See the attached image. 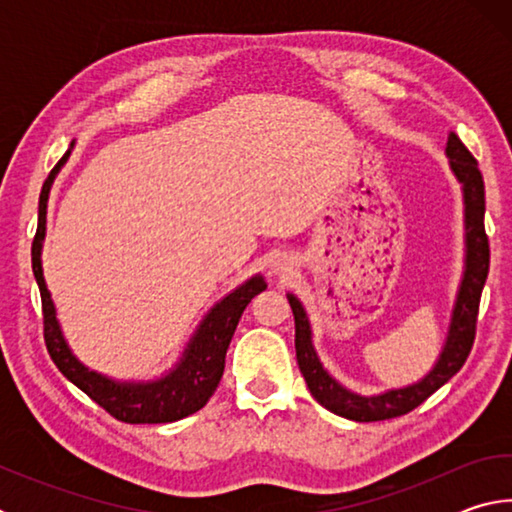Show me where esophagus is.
<instances>
[{
    "label": "esophagus",
    "mask_w": 512,
    "mask_h": 512,
    "mask_svg": "<svg viewBox=\"0 0 512 512\" xmlns=\"http://www.w3.org/2000/svg\"><path fill=\"white\" fill-rule=\"evenodd\" d=\"M273 268H275V273L284 275V273H289V271H291V264H289V262H284V259H282V262H275V264H273Z\"/></svg>",
    "instance_id": "34e87169"
}]
</instances>
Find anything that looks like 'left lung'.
I'll list each match as a JSON object with an SVG mask.
<instances>
[{"instance_id": "8db88e82", "label": "left lung", "mask_w": 512, "mask_h": 512, "mask_svg": "<svg viewBox=\"0 0 512 512\" xmlns=\"http://www.w3.org/2000/svg\"><path fill=\"white\" fill-rule=\"evenodd\" d=\"M445 153L449 158V169H452L463 189L465 266L461 284H458L456 291L452 320H449L443 352L438 354L436 363H433V368L427 375L420 381H415V384L391 388V391L377 395H359L350 391V388L339 384L323 368V363H320L314 350V341H311L307 311L293 293H287L293 318H296V357L302 377H305L309 393L316 397V402L325 406L327 411L341 415V418L354 422H377L413 411L415 406H420L431 393H436L440 386H445L463 368L467 354L472 350L476 316H479V300L490 268V246L483 228L485 187L479 164H476L472 153L465 149V144L454 133H449L447 137Z\"/></svg>"}]
</instances>
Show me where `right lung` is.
Here are the masks:
<instances>
[{
    "label": "right lung",
    "instance_id": "obj_1",
    "mask_svg": "<svg viewBox=\"0 0 512 512\" xmlns=\"http://www.w3.org/2000/svg\"><path fill=\"white\" fill-rule=\"evenodd\" d=\"M74 149V142L69 151L60 158V162L51 169L49 178L45 180L40 192L38 205V230L36 239L31 246V264L33 275L40 287L42 298V316H45V343L51 359L58 370L79 386L85 395H90L94 402L103 406L110 415L128 424H160V422H176L187 415L203 409L207 400L214 395L219 386L223 368H225V352L235 334L237 323L248 302L257 293L266 289L262 275H253L237 289H232L228 296L221 298L216 305L207 311L201 325L196 327L183 357L178 359L176 366L164 372L158 379L149 381H119L108 375H101L97 370H90L85 363L76 359V354L67 345L63 329L56 318V307L47 289L45 273H42V241L47 235V201L51 185L58 176V171L65 167L69 153Z\"/></svg>",
    "mask_w": 512,
    "mask_h": 512
}]
</instances>
